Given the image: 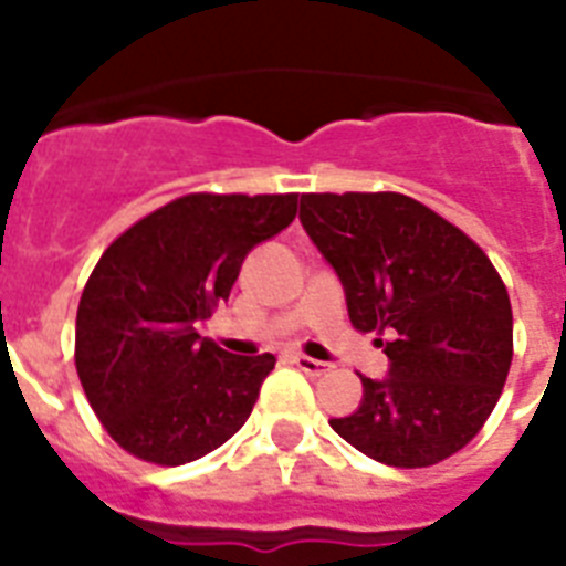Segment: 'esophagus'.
Masks as SVG:
<instances>
[{"label":"esophagus","mask_w":566,"mask_h":566,"mask_svg":"<svg viewBox=\"0 0 566 566\" xmlns=\"http://www.w3.org/2000/svg\"><path fill=\"white\" fill-rule=\"evenodd\" d=\"M293 364L300 367L302 373H308V376H326L328 373V364L326 361H317V358H308V355H293Z\"/></svg>","instance_id":"1"}]
</instances>
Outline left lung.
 <instances>
[{
	"label": "left lung",
	"instance_id": "left-lung-1",
	"mask_svg": "<svg viewBox=\"0 0 566 566\" xmlns=\"http://www.w3.org/2000/svg\"><path fill=\"white\" fill-rule=\"evenodd\" d=\"M300 220L361 332H390L387 376L332 429L390 467L438 464L479 434L509 378L514 319L491 258L402 193H305Z\"/></svg>",
	"mask_w": 566,
	"mask_h": 566
}]
</instances>
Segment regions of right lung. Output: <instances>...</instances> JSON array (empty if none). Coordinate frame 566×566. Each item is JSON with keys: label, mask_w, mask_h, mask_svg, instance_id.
<instances>
[{"label": "right lung", "mask_w": 566, "mask_h": 566, "mask_svg": "<svg viewBox=\"0 0 566 566\" xmlns=\"http://www.w3.org/2000/svg\"><path fill=\"white\" fill-rule=\"evenodd\" d=\"M293 217L296 193H190L105 249L78 302L75 370L126 452L188 464L249 420L275 358L226 353L196 323L229 300L249 252Z\"/></svg>", "instance_id": "right-lung-1"}]
</instances>
